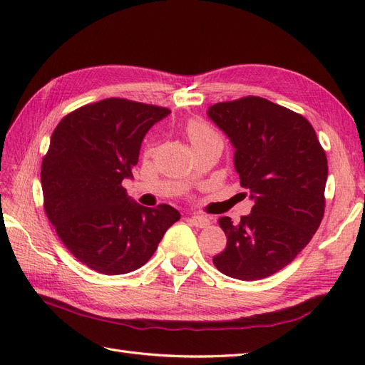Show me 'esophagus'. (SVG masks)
<instances>
[{"label":"esophagus","instance_id":"esophagus-1","mask_svg":"<svg viewBox=\"0 0 365 365\" xmlns=\"http://www.w3.org/2000/svg\"><path fill=\"white\" fill-rule=\"evenodd\" d=\"M189 220L197 228H205L210 224V219L207 216H201V215H192L189 217Z\"/></svg>","mask_w":365,"mask_h":365}]
</instances>
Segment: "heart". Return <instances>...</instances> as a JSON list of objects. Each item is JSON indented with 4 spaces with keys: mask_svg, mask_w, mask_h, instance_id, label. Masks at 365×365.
<instances>
[{
    "mask_svg": "<svg viewBox=\"0 0 365 365\" xmlns=\"http://www.w3.org/2000/svg\"><path fill=\"white\" fill-rule=\"evenodd\" d=\"M187 134H189V138H190L192 143L217 137L212 128L205 125L204 121H200V120H193V121H190L189 125H187Z\"/></svg>",
    "mask_w": 365,
    "mask_h": 365,
    "instance_id": "heart-1",
    "label": "heart"
}]
</instances>
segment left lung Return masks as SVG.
<instances>
[{"instance_id": "1", "label": "left lung", "mask_w": 365, "mask_h": 365, "mask_svg": "<svg viewBox=\"0 0 365 365\" xmlns=\"http://www.w3.org/2000/svg\"><path fill=\"white\" fill-rule=\"evenodd\" d=\"M207 115L228 137L240 185L254 202L237 224L219 219L227 247L213 263L237 280L267 279L289 264L322 224L326 153L304 117L267 98L216 103Z\"/></svg>"}]
</instances>
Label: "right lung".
<instances>
[{
  "instance_id": "add662e5",
  "label": "right lung",
  "mask_w": 365,
  "mask_h": 365,
  "mask_svg": "<svg viewBox=\"0 0 365 365\" xmlns=\"http://www.w3.org/2000/svg\"><path fill=\"white\" fill-rule=\"evenodd\" d=\"M169 114L168 108L105 98L76 109L54 129L41 169L43 208L63 245L88 268L106 275L141 268L180 220L176 208L143 207L121 185L134 178L148 130Z\"/></svg>"
}]
</instances>
